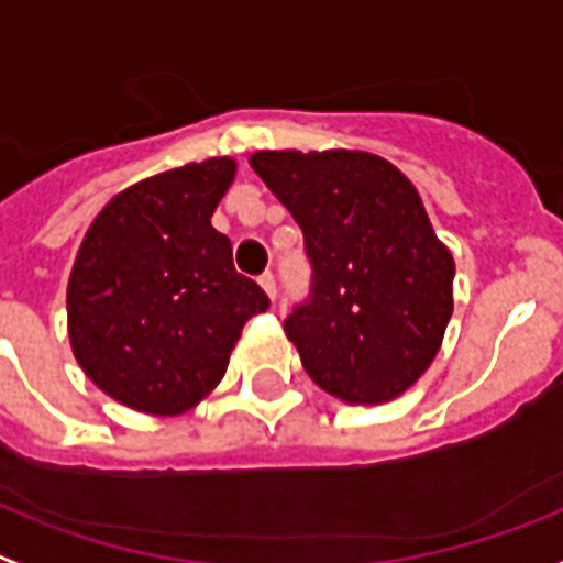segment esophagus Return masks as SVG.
<instances>
[{
  "label": "esophagus",
  "mask_w": 563,
  "mask_h": 563,
  "mask_svg": "<svg viewBox=\"0 0 563 563\" xmlns=\"http://www.w3.org/2000/svg\"><path fill=\"white\" fill-rule=\"evenodd\" d=\"M258 285L264 287V294H267L269 299H273V302H276V278L269 276V273H264V276L258 278Z\"/></svg>",
  "instance_id": "obj_1"
}]
</instances>
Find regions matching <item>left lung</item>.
<instances>
[{"label":"left lung","mask_w":563,"mask_h":563,"mask_svg":"<svg viewBox=\"0 0 563 563\" xmlns=\"http://www.w3.org/2000/svg\"><path fill=\"white\" fill-rule=\"evenodd\" d=\"M250 164L311 258V296L285 320L305 373L350 405L405 394L443 343L455 278L411 178L358 150H261Z\"/></svg>","instance_id":"left-lung-1"}]
</instances>
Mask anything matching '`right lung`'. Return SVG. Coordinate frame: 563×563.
<instances>
[{"label": "right lung", "instance_id": "add662e5", "mask_svg": "<svg viewBox=\"0 0 563 563\" xmlns=\"http://www.w3.org/2000/svg\"><path fill=\"white\" fill-rule=\"evenodd\" d=\"M232 158L185 164L117 194L90 222L67 285L69 346L99 390L155 417L220 385L234 343L269 299L211 225Z\"/></svg>", "mask_w": 563, "mask_h": 563}]
</instances>
